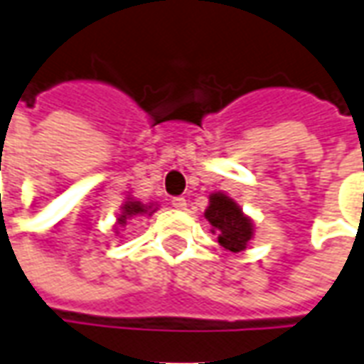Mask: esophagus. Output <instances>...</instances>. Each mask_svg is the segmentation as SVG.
Segmentation results:
<instances>
[{
    "mask_svg": "<svg viewBox=\"0 0 364 364\" xmlns=\"http://www.w3.org/2000/svg\"><path fill=\"white\" fill-rule=\"evenodd\" d=\"M171 205H173L177 210H185V208H187V200L183 199V197H173V199H171Z\"/></svg>",
    "mask_w": 364,
    "mask_h": 364,
    "instance_id": "esophagus-1",
    "label": "esophagus"
}]
</instances>
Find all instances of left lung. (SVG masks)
<instances>
[{
	"label": "left lung",
	"mask_w": 364,
	"mask_h": 364,
	"mask_svg": "<svg viewBox=\"0 0 364 364\" xmlns=\"http://www.w3.org/2000/svg\"><path fill=\"white\" fill-rule=\"evenodd\" d=\"M205 218L213 226V235H217L218 244L228 252H242L254 238V223L244 215L240 205L223 191L208 195V207Z\"/></svg>",
	"instance_id": "8db88e82"
}]
</instances>
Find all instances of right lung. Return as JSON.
I'll list each match as a JSON object with an SVG mask.
<instances>
[{
    "label": "right lung",
    "instance_id": "add662e5",
    "mask_svg": "<svg viewBox=\"0 0 364 364\" xmlns=\"http://www.w3.org/2000/svg\"><path fill=\"white\" fill-rule=\"evenodd\" d=\"M157 210L156 203H141V200L134 199V197H128L124 200V205L120 207V213L116 217V232H118V226H126L128 225L129 218L139 217V215H147L151 217L154 213Z\"/></svg>",
    "mask_w": 364,
    "mask_h": 364
}]
</instances>
